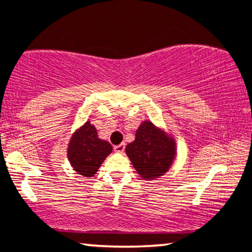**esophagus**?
<instances>
[{"label": "esophagus", "mask_w": 252, "mask_h": 252, "mask_svg": "<svg viewBox=\"0 0 252 252\" xmlns=\"http://www.w3.org/2000/svg\"><path fill=\"white\" fill-rule=\"evenodd\" d=\"M124 149H126V144H124V143H121V144L115 145V147H114L115 153H120L121 154V153H123Z\"/></svg>", "instance_id": "1"}]
</instances>
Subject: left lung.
<instances>
[{
  "label": "left lung",
  "instance_id": "1",
  "mask_svg": "<svg viewBox=\"0 0 252 252\" xmlns=\"http://www.w3.org/2000/svg\"><path fill=\"white\" fill-rule=\"evenodd\" d=\"M135 136V141L126 147V154L137 174L150 181L168 172L177 156L174 136L148 120L139 124Z\"/></svg>",
  "mask_w": 252,
  "mask_h": 252
}]
</instances>
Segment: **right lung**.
I'll return each instance as SVG.
<instances>
[{
    "label": "right lung",
    "instance_id": "right-lung-1",
    "mask_svg": "<svg viewBox=\"0 0 252 252\" xmlns=\"http://www.w3.org/2000/svg\"><path fill=\"white\" fill-rule=\"evenodd\" d=\"M111 151V144L99 138L95 126L87 121L72 132L66 148V157L72 170L84 177H93Z\"/></svg>",
    "mask_w": 252,
    "mask_h": 252
}]
</instances>
